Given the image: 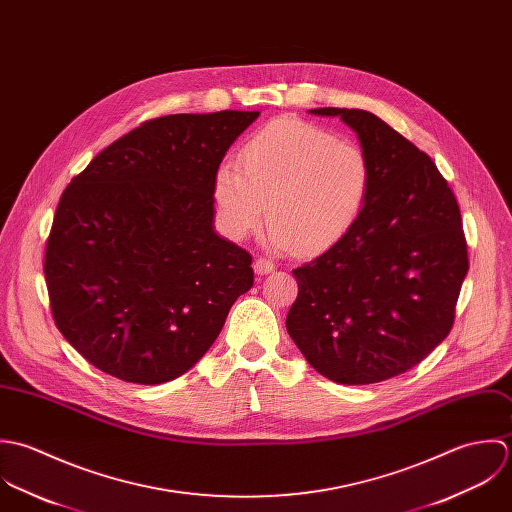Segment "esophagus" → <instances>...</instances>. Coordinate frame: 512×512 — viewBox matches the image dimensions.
Wrapping results in <instances>:
<instances>
[{
    "label": "esophagus",
    "instance_id": "obj_1",
    "mask_svg": "<svg viewBox=\"0 0 512 512\" xmlns=\"http://www.w3.org/2000/svg\"><path fill=\"white\" fill-rule=\"evenodd\" d=\"M253 269L257 275H267V273H273L275 271V263L271 259H265V257H259L255 259L253 263Z\"/></svg>",
    "mask_w": 512,
    "mask_h": 512
}]
</instances>
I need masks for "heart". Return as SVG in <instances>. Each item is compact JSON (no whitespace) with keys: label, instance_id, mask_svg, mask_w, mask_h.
<instances>
[{"label":"heart","instance_id":"heart-1","mask_svg":"<svg viewBox=\"0 0 512 512\" xmlns=\"http://www.w3.org/2000/svg\"><path fill=\"white\" fill-rule=\"evenodd\" d=\"M239 168L221 164L213 200L223 231L241 239L265 217L269 241L303 255L338 245L358 223L372 190L366 152L330 130L279 118L245 140Z\"/></svg>","mask_w":512,"mask_h":512}]
</instances>
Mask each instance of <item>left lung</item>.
Wrapping results in <instances>:
<instances>
[{
	"label": "left lung",
	"mask_w": 512,
	"mask_h": 512,
	"mask_svg": "<svg viewBox=\"0 0 512 512\" xmlns=\"http://www.w3.org/2000/svg\"><path fill=\"white\" fill-rule=\"evenodd\" d=\"M340 116L372 164V190L354 229L295 269L287 330L308 364L336 384H376L419 364L455 322L469 271L457 200L433 160L382 118Z\"/></svg>",
	"instance_id": "1"
}]
</instances>
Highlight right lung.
I'll return each mask as SVG.
<instances>
[{
  "label": "right lung",
  "instance_id": "obj_1",
  "mask_svg": "<svg viewBox=\"0 0 512 512\" xmlns=\"http://www.w3.org/2000/svg\"><path fill=\"white\" fill-rule=\"evenodd\" d=\"M257 110L168 114L104 148L65 188L43 273L59 332L93 366L154 386L188 372L253 287L215 235L213 178Z\"/></svg>",
  "mask_w": 512,
  "mask_h": 512
}]
</instances>
